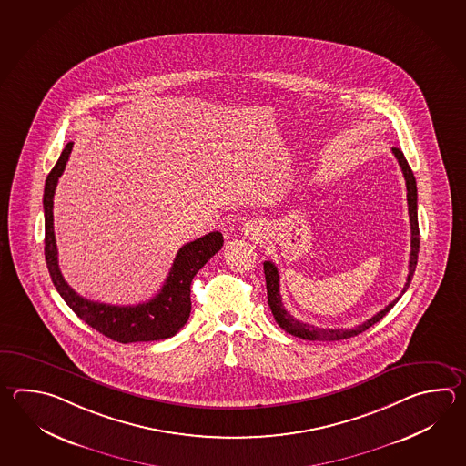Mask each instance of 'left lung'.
<instances>
[{
  "mask_svg": "<svg viewBox=\"0 0 466 466\" xmlns=\"http://www.w3.org/2000/svg\"><path fill=\"white\" fill-rule=\"evenodd\" d=\"M391 152L395 154L397 161H399L401 172H403V177H405V184H407V200H409V216H410V228H411V250H410V266H409V277H407V282L405 287L401 290V295L407 292L410 282H411V277L415 274V268H417L418 262V252H420V228H418V214H417V181H415V176L410 169L409 162L405 159L403 152L393 147ZM264 274H266V284H267V302L268 307L274 314L276 322L279 323L280 329H284L285 332L299 337V339H304V340H317V342H333V340H343V339H350L355 337L359 333L365 332L367 329H370L371 325H375L377 322H380L381 319L385 315L389 314L391 310V307L399 302L400 297H397L391 304L387 305L383 310H380L379 314L373 315L371 319H369L367 322L361 323L359 327H353V329H319L315 325L310 323L300 322L294 319L292 315L289 314L285 310L284 304H282V297H280V290H279V270L277 267L267 260L264 262Z\"/></svg>",
  "mask_w": 466,
  "mask_h": 466,
  "instance_id": "obj_1",
  "label": "left lung"
}]
</instances>
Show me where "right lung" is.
Listing matches in <instances>:
<instances>
[{"label":"right lung","instance_id":"1","mask_svg":"<svg viewBox=\"0 0 466 466\" xmlns=\"http://www.w3.org/2000/svg\"><path fill=\"white\" fill-rule=\"evenodd\" d=\"M73 143H67L61 152L56 166L48 174L45 184L43 208H45V257L49 276L59 295L69 309L85 320L89 327L103 333L107 339L119 343L154 342L169 339L181 330L190 314V282L210 257L216 256L224 238L220 232H209L182 246L174 258L171 272L162 285L159 294L151 300L137 305H109L93 302L77 295L57 266L56 238L53 228V198L57 179L66 167Z\"/></svg>","mask_w":466,"mask_h":466}]
</instances>
